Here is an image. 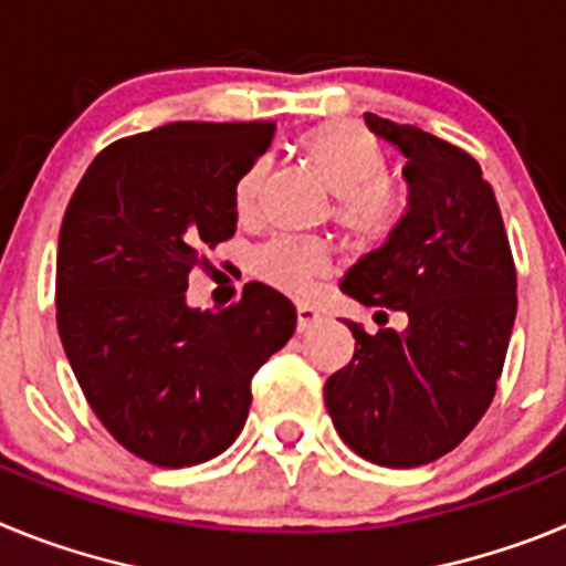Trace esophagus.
Wrapping results in <instances>:
<instances>
[{
  "instance_id": "esophagus-1",
  "label": "esophagus",
  "mask_w": 566,
  "mask_h": 566,
  "mask_svg": "<svg viewBox=\"0 0 566 566\" xmlns=\"http://www.w3.org/2000/svg\"><path fill=\"white\" fill-rule=\"evenodd\" d=\"M319 319V312H314L312 306H297V332H308Z\"/></svg>"
}]
</instances>
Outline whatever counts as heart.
Here are the masks:
<instances>
[{
    "instance_id": "1",
    "label": "heart",
    "mask_w": 566,
    "mask_h": 566,
    "mask_svg": "<svg viewBox=\"0 0 566 566\" xmlns=\"http://www.w3.org/2000/svg\"><path fill=\"white\" fill-rule=\"evenodd\" d=\"M303 155L314 172L337 195L334 223L363 247L391 238L405 212V195L385 175L377 138L348 122H326L303 135ZM266 184V164L258 161L240 175L234 209L243 221L258 214ZM252 269L277 292L306 294L332 269V254L317 240L274 238L254 252Z\"/></svg>"
}]
</instances>
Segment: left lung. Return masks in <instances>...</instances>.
<instances>
[{
	"instance_id": "1",
	"label": "left lung",
	"mask_w": 566,
	"mask_h": 566,
	"mask_svg": "<svg viewBox=\"0 0 566 566\" xmlns=\"http://www.w3.org/2000/svg\"><path fill=\"white\" fill-rule=\"evenodd\" d=\"M365 124L405 158L408 212L382 249L348 269L343 292L405 312L408 326L368 334L348 323L354 357L328 377L326 408L354 453L419 468L451 453L496 397L516 319V263L473 155L374 113Z\"/></svg>"
}]
</instances>
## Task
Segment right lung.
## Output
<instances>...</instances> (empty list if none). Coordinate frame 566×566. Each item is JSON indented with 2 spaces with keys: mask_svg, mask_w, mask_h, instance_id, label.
Here are the masks:
<instances>
[{
  "mask_svg": "<svg viewBox=\"0 0 566 566\" xmlns=\"http://www.w3.org/2000/svg\"><path fill=\"white\" fill-rule=\"evenodd\" d=\"M274 122H172L93 158L64 212L56 323L115 442L158 468L214 459L243 431L252 377L297 314L263 283L223 312L187 306L192 269L234 234V187Z\"/></svg>",
  "mask_w": 566,
  "mask_h": 566,
  "instance_id": "add662e5",
  "label": "right lung"
}]
</instances>
